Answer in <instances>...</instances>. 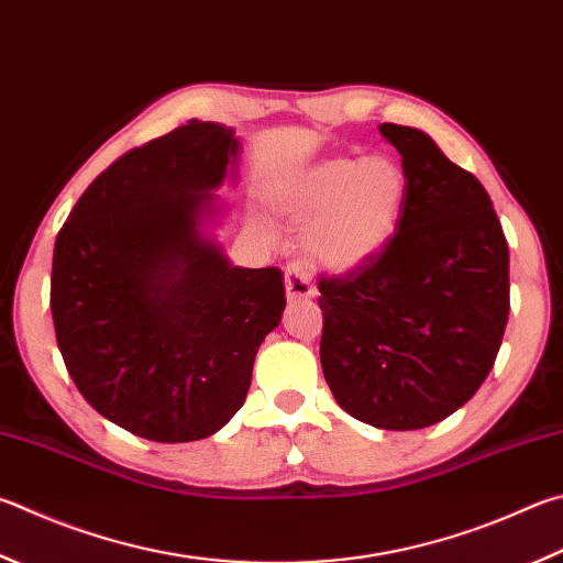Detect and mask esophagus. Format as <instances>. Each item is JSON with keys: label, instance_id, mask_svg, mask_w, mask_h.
I'll return each mask as SVG.
<instances>
[{"label": "esophagus", "instance_id": "obj_1", "mask_svg": "<svg viewBox=\"0 0 563 563\" xmlns=\"http://www.w3.org/2000/svg\"><path fill=\"white\" fill-rule=\"evenodd\" d=\"M285 295L290 302H302L314 298V285L310 283L305 265L300 261H290L285 268Z\"/></svg>", "mask_w": 563, "mask_h": 563}]
</instances>
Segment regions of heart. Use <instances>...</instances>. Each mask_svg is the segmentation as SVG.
I'll list each match as a JSON object with an SVG mask.
<instances>
[{"label": "heart", "instance_id": "heart-1", "mask_svg": "<svg viewBox=\"0 0 563 563\" xmlns=\"http://www.w3.org/2000/svg\"><path fill=\"white\" fill-rule=\"evenodd\" d=\"M406 172L391 155L334 157L290 184L283 213L310 227V258L324 271L350 273L394 239L406 201Z\"/></svg>", "mask_w": 563, "mask_h": 563}]
</instances>
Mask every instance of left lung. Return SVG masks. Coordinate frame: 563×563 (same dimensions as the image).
Wrapping results in <instances>:
<instances>
[{"label": "left lung", "mask_w": 563, "mask_h": 563, "mask_svg": "<svg viewBox=\"0 0 563 563\" xmlns=\"http://www.w3.org/2000/svg\"><path fill=\"white\" fill-rule=\"evenodd\" d=\"M406 201L388 246L362 268L320 275L324 379L346 413L416 431L475 396L509 314V251L487 191L426 132L384 122Z\"/></svg>", "instance_id": "left-lung-1"}]
</instances>
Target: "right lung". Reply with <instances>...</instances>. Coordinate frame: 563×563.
<instances>
[{"label":"right lung","mask_w":563,"mask_h":563,"mask_svg":"<svg viewBox=\"0 0 563 563\" xmlns=\"http://www.w3.org/2000/svg\"><path fill=\"white\" fill-rule=\"evenodd\" d=\"M239 150L231 128L189 120L100 172L56 236L51 314L70 379L147 441L227 426L280 324L283 273L231 265L199 231Z\"/></svg>","instance_id":"right-lung-1"}]
</instances>
